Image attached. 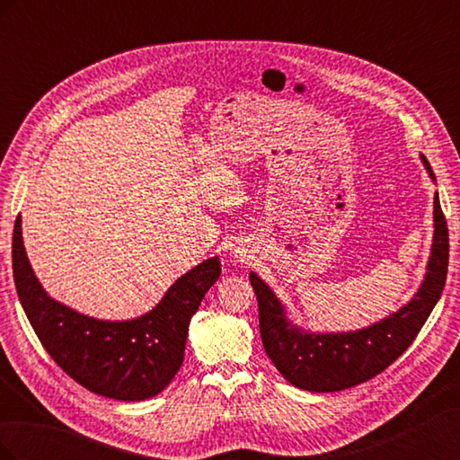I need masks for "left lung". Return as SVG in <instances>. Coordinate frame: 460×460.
<instances>
[{"instance_id":"obj_1","label":"left lung","mask_w":460,"mask_h":460,"mask_svg":"<svg viewBox=\"0 0 460 460\" xmlns=\"http://www.w3.org/2000/svg\"><path fill=\"white\" fill-rule=\"evenodd\" d=\"M429 178L434 171L420 155ZM449 264V232L439 196H434V240L424 280L414 297L397 313L353 332H307L288 318L286 307L264 280L249 272L259 303L264 351L284 378L299 389L328 394L363 384L385 370L419 336L441 297Z\"/></svg>"}]
</instances>
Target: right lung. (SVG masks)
Listing matches in <instances>:
<instances>
[{"mask_svg": "<svg viewBox=\"0 0 460 460\" xmlns=\"http://www.w3.org/2000/svg\"><path fill=\"white\" fill-rule=\"evenodd\" d=\"M13 276L38 340L75 382L109 399L144 401L161 394L182 367L190 320L218 280L220 261L211 257L180 276L142 316L100 320L46 294L26 257L17 217Z\"/></svg>", "mask_w": 460, "mask_h": 460, "instance_id": "obj_1", "label": "right lung"}]
</instances>
